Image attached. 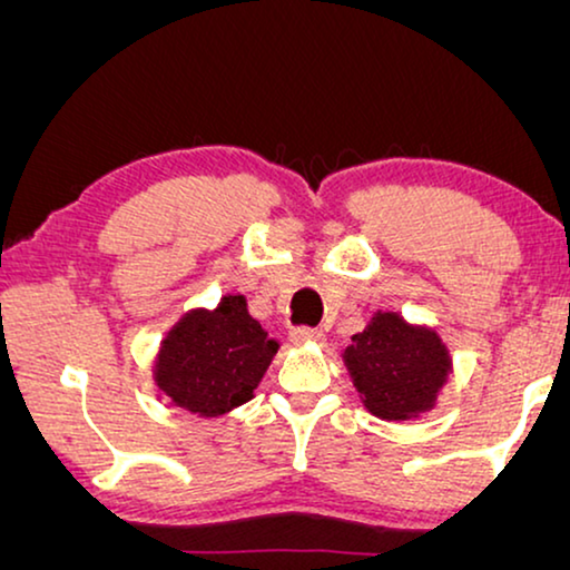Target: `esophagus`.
Listing matches in <instances>:
<instances>
[{
    "instance_id": "obj_1",
    "label": "esophagus",
    "mask_w": 570,
    "mask_h": 570,
    "mask_svg": "<svg viewBox=\"0 0 570 570\" xmlns=\"http://www.w3.org/2000/svg\"><path fill=\"white\" fill-rule=\"evenodd\" d=\"M293 345H311V342H324V332L314 330V326H295L291 332Z\"/></svg>"
}]
</instances>
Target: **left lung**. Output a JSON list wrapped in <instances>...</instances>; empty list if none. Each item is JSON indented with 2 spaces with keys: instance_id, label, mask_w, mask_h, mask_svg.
Segmentation results:
<instances>
[{
  "instance_id": "8db88e82",
  "label": "left lung",
  "mask_w": 570,
  "mask_h": 570,
  "mask_svg": "<svg viewBox=\"0 0 570 570\" xmlns=\"http://www.w3.org/2000/svg\"><path fill=\"white\" fill-rule=\"evenodd\" d=\"M345 363L365 407L389 420L431 410L451 368L439 334L404 324L396 314H376L361 334H353Z\"/></svg>"
}]
</instances>
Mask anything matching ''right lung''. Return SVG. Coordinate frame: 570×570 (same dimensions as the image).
I'll use <instances>...</instances> for the list:
<instances>
[{"mask_svg":"<svg viewBox=\"0 0 570 570\" xmlns=\"http://www.w3.org/2000/svg\"><path fill=\"white\" fill-rule=\"evenodd\" d=\"M277 342L252 318L244 295H228L215 311H191L163 342L155 381L199 417H217L254 396Z\"/></svg>","mask_w":570,"mask_h":570,"instance_id":"1","label":"right lung"}]
</instances>
